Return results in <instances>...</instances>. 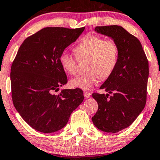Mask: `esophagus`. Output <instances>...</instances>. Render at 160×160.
<instances>
[{
	"label": "esophagus",
	"instance_id": "34e87169",
	"mask_svg": "<svg viewBox=\"0 0 160 160\" xmlns=\"http://www.w3.org/2000/svg\"><path fill=\"white\" fill-rule=\"evenodd\" d=\"M90 95L91 93L89 92H87V91H84V98L88 99L89 97H90Z\"/></svg>",
	"mask_w": 160,
	"mask_h": 160
}]
</instances>
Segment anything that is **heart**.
<instances>
[{
  "instance_id": "obj_1",
  "label": "heart",
  "mask_w": 160,
  "mask_h": 160,
  "mask_svg": "<svg viewBox=\"0 0 160 160\" xmlns=\"http://www.w3.org/2000/svg\"><path fill=\"white\" fill-rule=\"evenodd\" d=\"M74 52L78 60L88 59L85 67L88 72L72 78L70 85L72 88L88 90L98 82V78L104 80L112 75L118 64L119 48L115 41L88 34L76 45ZM77 59L68 52L61 53L59 63L66 73H76Z\"/></svg>"
}]
</instances>
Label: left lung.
<instances>
[{
    "label": "left lung",
    "instance_id": "8db88e82",
    "mask_svg": "<svg viewBox=\"0 0 160 160\" xmlns=\"http://www.w3.org/2000/svg\"><path fill=\"white\" fill-rule=\"evenodd\" d=\"M95 31L117 43L119 57L114 72L100 88L107 94H92L98 104L92 121L98 129L116 133L133 123L146 106L148 62L140 40L123 27L97 26Z\"/></svg>",
    "mask_w": 160,
    "mask_h": 160
}]
</instances>
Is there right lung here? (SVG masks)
I'll list each match as a JSON object with an SVG mask.
<instances>
[{
    "label": "right lung",
    "mask_w": 160,
    "mask_h": 160,
    "mask_svg": "<svg viewBox=\"0 0 160 160\" xmlns=\"http://www.w3.org/2000/svg\"><path fill=\"white\" fill-rule=\"evenodd\" d=\"M84 30V27H46L27 37L18 50L10 73L12 101L35 130L43 133L60 130L84 100L78 88L54 94L68 82L60 55Z\"/></svg>",
    "instance_id": "add662e5"
}]
</instances>
